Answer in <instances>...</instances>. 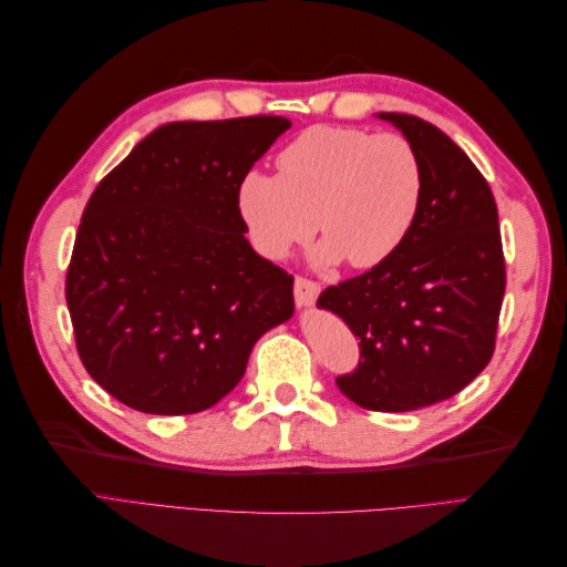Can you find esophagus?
Here are the masks:
<instances>
[{"mask_svg":"<svg viewBox=\"0 0 567 567\" xmlns=\"http://www.w3.org/2000/svg\"><path fill=\"white\" fill-rule=\"evenodd\" d=\"M319 290H321V286H319L317 281L307 279V277H296L293 296H296V302H298L300 307L315 305V300H317V296H319Z\"/></svg>","mask_w":567,"mask_h":567,"instance_id":"34e87169","label":"esophagus"}]
</instances>
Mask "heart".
<instances>
[{
  "label": "heart",
  "instance_id": "obj_1",
  "mask_svg": "<svg viewBox=\"0 0 567 567\" xmlns=\"http://www.w3.org/2000/svg\"><path fill=\"white\" fill-rule=\"evenodd\" d=\"M277 169H250L236 188L250 244L271 260L319 229L321 265L346 257L354 269H371L406 241L421 210V158L394 132L315 125L281 148Z\"/></svg>",
  "mask_w": 567,
  "mask_h": 567
}]
</instances>
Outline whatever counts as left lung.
<instances>
[{
    "label": "left lung",
    "instance_id": "8db88e82",
    "mask_svg": "<svg viewBox=\"0 0 567 567\" xmlns=\"http://www.w3.org/2000/svg\"><path fill=\"white\" fill-rule=\"evenodd\" d=\"M379 117L419 153L421 210L385 262L321 290L317 305L359 338L340 392L369 411H411L454 398L489 364L506 265L492 188L466 153L416 115Z\"/></svg>",
    "mask_w": 567,
    "mask_h": 567
}]
</instances>
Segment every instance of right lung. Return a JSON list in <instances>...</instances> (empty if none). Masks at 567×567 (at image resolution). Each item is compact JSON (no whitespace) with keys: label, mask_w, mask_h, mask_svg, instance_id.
<instances>
[{"label":"right lung","mask_w":567,"mask_h":567,"mask_svg":"<svg viewBox=\"0 0 567 567\" xmlns=\"http://www.w3.org/2000/svg\"><path fill=\"white\" fill-rule=\"evenodd\" d=\"M279 115L153 130L99 182L65 274L78 354L123 404L198 414L244 379L262 333L293 315V277L257 255L236 188Z\"/></svg>","instance_id":"right-lung-1"}]
</instances>
